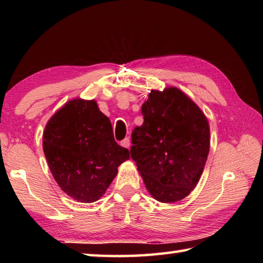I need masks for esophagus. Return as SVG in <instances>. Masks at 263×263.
<instances>
[{"mask_svg":"<svg viewBox=\"0 0 263 263\" xmlns=\"http://www.w3.org/2000/svg\"><path fill=\"white\" fill-rule=\"evenodd\" d=\"M121 145L123 146V147H125V148H130V146H131V142H130V139H128V138H125V139H124V140H122V142H121Z\"/></svg>","mask_w":263,"mask_h":263,"instance_id":"esophagus-1","label":"esophagus"}]
</instances>
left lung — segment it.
Returning <instances> with one entry per match:
<instances>
[{
  "label": "left lung",
  "mask_w": 263,
  "mask_h": 263,
  "mask_svg": "<svg viewBox=\"0 0 263 263\" xmlns=\"http://www.w3.org/2000/svg\"><path fill=\"white\" fill-rule=\"evenodd\" d=\"M141 114L144 123L131 136V158L157 201H180L195 188L205 166L210 149L208 119L174 87L151 91Z\"/></svg>",
  "instance_id": "8db88e82"
}]
</instances>
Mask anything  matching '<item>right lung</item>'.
Segmentation results:
<instances>
[{"instance_id": "add662e5", "label": "right lung", "mask_w": 263, "mask_h": 263, "mask_svg": "<svg viewBox=\"0 0 263 263\" xmlns=\"http://www.w3.org/2000/svg\"><path fill=\"white\" fill-rule=\"evenodd\" d=\"M44 154L57 183L82 203L100 199L130 159L115 141L110 119L95 101L73 100L52 116L43 136Z\"/></svg>"}]
</instances>
